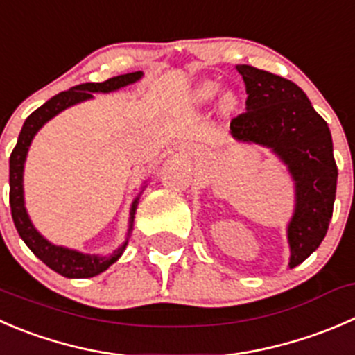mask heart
<instances>
[{"label": "heart", "mask_w": 355, "mask_h": 355, "mask_svg": "<svg viewBox=\"0 0 355 355\" xmlns=\"http://www.w3.org/2000/svg\"><path fill=\"white\" fill-rule=\"evenodd\" d=\"M215 90H216L215 83H205V85H201V88H199V95H201L202 98H208V97H211L213 94H215ZM225 102L229 104L230 98L227 97Z\"/></svg>", "instance_id": "heart-1"}]
</instances>
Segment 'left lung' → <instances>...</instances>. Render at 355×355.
I'll return each instance as SVG.
<instances>
[{"label": "left lung", "mask_w": 355, "mask_h": 355, "mask_svg": "<svg viewBox=\"0 0 355 355\" xmlns=\"http://www.w3.org/2000/svg\"><path fill=\"white\" fill-rule=\"evenodd\" d=\"M236 69L248 98L246 111L230 121L232 137L270 147L288 164L297 187V208L288 227L293 269L328 232L338 177L331 133L293 81L251 65Z\"/></svg>", "instance_id": "left-lung-1"}]
</instances>
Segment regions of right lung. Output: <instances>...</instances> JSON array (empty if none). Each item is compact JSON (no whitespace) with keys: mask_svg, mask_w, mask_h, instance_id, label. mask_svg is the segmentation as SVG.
Instances as JSON below:
<instances>
[{"mask_svg":"<svg viewBox=\"0 0 355 355\" xmlns=\"http://www.w3.org/2000/svg\"><path fill=\"white\" fill-rule=\"evenodd\" d=\"M142 72H128V74L116 76V78H109L107 81L102 83H83V85L74 86L67 92H60L58 95L51 97L50 101L44 102L41 107H37L29 118L24 123L22 130H20L19 140L17 146L13 147L12 156H10V208H12V218L15 223V229L19 236L22 237L24 243L27 244L31 251L48 265L51 270L58 272L64 277H94L97 274L104 272L109 269L119 257H121L123 250H125L126 243L114 251L109 258L105 257H94V254H83L78 251L67 250V248L55 246V244L48 243L43 236H40L36 229L31 223L29 216H27L26 208H24V191H22V171H24V161H26L27 149L31 146V140L36 135L37 130L58 114L64 109L71 107V105L78 104V102L88 101L97 92L107 94V92H114L118 88H123L126 85H132L137 79H140ZM137 201L132 206V216H130V230L133 225V215H135ZM130 234V232H128Z\"/></svg>","mask_w":355,"mask_h":355,"instance_id":"right-lung-1","label":"right lung"}]
</instances>
